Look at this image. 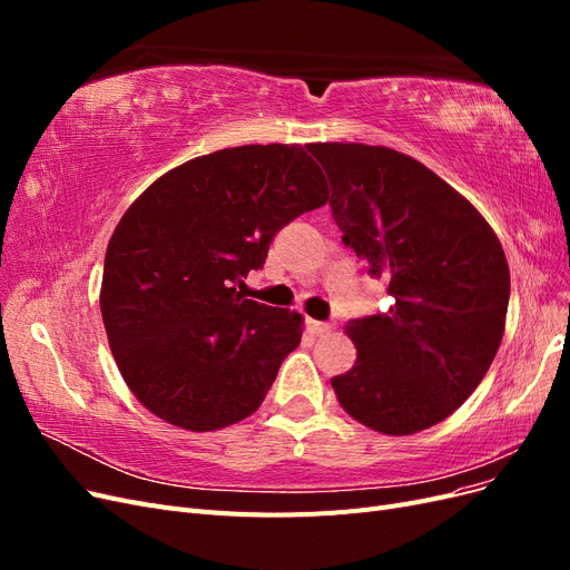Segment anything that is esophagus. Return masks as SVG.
<instances>
[{
    "instance_id": "obj_1",
    "label": "esophagus",
    "mask_w": 570,
    "mask_h": 570,
    "mask_svg": "<svg viewBox=\"0 0 570 570\" xmlns=\"http://www.w3.org/2000/svg\"><path fill=\"white\" fill-rule=\"evenodd\" d=\"M308 331H312L314 335L323 337V335H331L333 333V323H325V321H308Z\"/></svg>"
}]
</instances>
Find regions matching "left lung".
<instances>
[{
    "label": "left lung",
    "instance_id": "obj_1",
    "mask_svg": "<svg viewBox=\"0 0 570 570\" xmlns=\"http://www.w3.org/2000/svg\"><path fill=\"white\" fill-rule=\"evenodd\" d=\"M331 180L342 243L387 281L385 314L352 318L356 364L333 377L352 419L413 435L454 413L485 377L504 335L509 266L471 202L390 147L308 145Z\"/></svg>",
    "mask_w": 570,
    "mask_h": 570
}]
</instances>
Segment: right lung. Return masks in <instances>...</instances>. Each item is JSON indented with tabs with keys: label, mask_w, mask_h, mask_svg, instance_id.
Segmentation results:
<instances>
[{
	"label": "right lung",
	"mask_w": 570,
	"mask_h": 570,
	"mask_svg": "<svg viewBox=\"0 0 570 570\" xmlns=\"http://www.w3.org/2000/svg\"><path fill=\"white\" fill-rule=\"evenodd\" d=\"M327 202L302 145H245L151 183L118 220L105 256L101 318L120 375L154 416L193 433L262 406L302 314L245 299L273 235Z\"/></svg>",
	"instance_id": "add662e5"
}]
</instances>
